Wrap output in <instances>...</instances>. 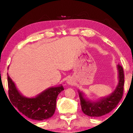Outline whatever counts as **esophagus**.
I'll return each instance as SVG.
<instances>
[{
  "instance_id": "obj_1",
  "label": "esophagus",
  "mask_w": 133,
  "mask_h": 133,
  "mask_svg": "<svg viewBox=\"0 0 133 133\" xmlns=\"http://www.w3.org/2000/svg\"><path fill=\"white\" fill-rule=\"evenodd\" d=\"M67 83H69V84H71V82L70 80H68V81H67Z\"/></svg>"
}]
</instances>
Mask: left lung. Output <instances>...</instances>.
Listing matches in <instances>:
<instances>
[{
	"label": "left lung",
	"mask_w": 133,
	"mask_h": 133,
	"mask_svg": "<svg viewBox=\"0 0 133 133\" xmlns=\"http://www.w3.org/2000/svg\"><path fill=\"white\" fill-rule=\"evenodd\" d=\"M118 83L115 90L110 95L101 98L97 102H91L85 98L82 92L79 93L80 104L83 112L90 117H97L108 114L117 107L123 97L124 75L123 67L117 65Z\"/></svg>",
	"instance_id": "1"
}]
</instances>
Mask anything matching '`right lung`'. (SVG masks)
<instances>
[{
	"label": "right lung",
	"mask_w": 133,
	"mask_h": 133,
	"mask_svg": "<svg viewBox=\"0 0 133 133\" xmlns=\"http://www.w3.org/2000/svg\"><path fill=\"white\" fill-rule=\"evenodd\" d=\"M8 83L9 97L13 107L16 108L18 111L27 117L38 121L46 120L53 115L57 96L64 90L63 87L61 85L46 89L36 97L27 98L19 93L8 75Z\"/></svg>",
	"instance_id": "1"
}]
</instances>
